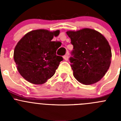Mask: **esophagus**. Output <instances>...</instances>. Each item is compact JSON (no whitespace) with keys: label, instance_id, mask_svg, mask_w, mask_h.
<instances>
[{"label":"esophagus","instance_id":"34e87169","mask_svg":"<svg viewBox=\"0 0 121 121\" xmlns=\"http://www.w3.org/2000/svg\"><path fill=\"white\" fill-rule=\"evenodd\" d=\"M64 59L65 60H68V54H66V55L64 56Z\"/></svg>","mask_w":121,"mask_h":121}]
</instances>
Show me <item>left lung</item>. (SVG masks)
<instances>
[{
  "instance_id": "8db88e82",
  "label": "left lung",
  "mask_w": 121,
  "mask_h": 121,
  "mask_svg": "<svg viewBox=\"0 0 121 121\" xmlns=\"http://www.w3.org/2000/svg\"><path fill=\"white\" fill-rule=\"evenodd\" d=\"M73 50L70 61L74 77L84 85L98 82L110 67L112 57L110 46L99 32L84 28L67 32Z\"/></svg>"
}]
</instances>
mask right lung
Returning a JSON list of instances; mask_svg holds the SVG:
<instances>
[{
  "label": "right lung",
  "instance_id": "obj_1",
  "mask_svg": "<svg viewBox=\"0 0 121 121\" xmlns=\"http://www.w3.org/2000/svg\"><path fill=\"white\" fill-rule=\"evenodd\" d=\"M59 31L37 30L25 35L16 46L14 59L25 79L34 84H42L53 76L64 59L56 55L59 42L52 41Z\"/></svg>",
  "mask_w": 121,
  "mask_h": 121
}]
</instances>
